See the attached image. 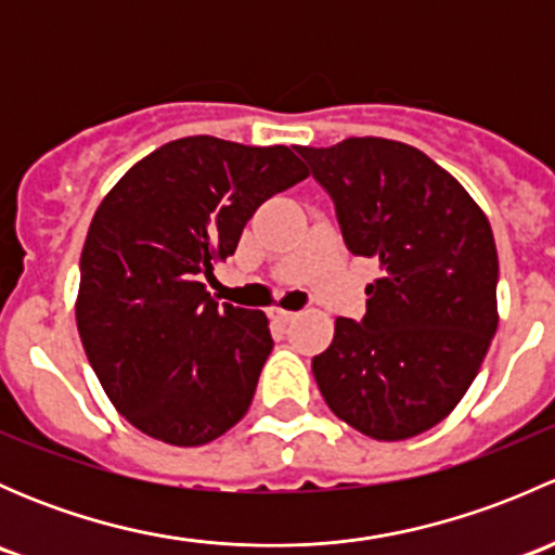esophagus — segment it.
Listing matches in <instances>:
<instances>
[{
    "mask_svg": "<svg viewBox=\"0 0 555 555\" xmlns=\"http://www.w3.org/2000/svg\"><path fill=\"white\" fill-rule=\"evenodd\" d=\"M268 317H271L276 324H289L295 317H298V311H287V309H279V306H273V309H268Z\"/></svg>",
    "mask_w": 555,
    "mask_h": 555,
    "instance_id": "1",
    "label": "esophagus"
}]
</instances>
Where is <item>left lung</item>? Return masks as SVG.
I'll return each mask as SVG.
<instances>
[{"label": "left lung", "mask_w": 555, "mask_h": 555, "mask_svg": "<svg viewBox=\"0 0 555 555\" xmlns=\"http://www.w3.org/2000/svg\"><path fill=\"white\" fill-rule=\"evenodd\" d=\"M295 150L333 198L351 255L382 266L365 317H338L333 344L311 360L319 391L373 440L427 433L475 382L496 333L489 220L449 171L402 142Z\"/></svg>", "instance_id": "8db88e82"}]
</instances>
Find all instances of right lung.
<instances>
[{
  "instance_id": "obj_1",
  "label": "right lung",
  "mask_w": 555,
  "mask_h": 555,
  "mask_svg": "<svg viewBox=\"0 0 555 555\" xmlns=\"http://www.w3.org/2000/svg\"><path fill=\"white\" fill-rule=\"evenodd\" d=\"M309 177L284 144H164L122 173L88 228L77 330L106 397L137 429L204 446L233 427L273 349L262 311L215 304L204 279L271 195Z\"/></svg>"
}]
</instances>
